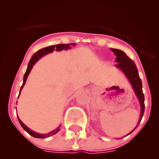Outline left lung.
<instances>
[{
	"instance_id": "left-lung-1",
	"label": "left lung",
	"mask_w": 159,
	"mask_h": 159,
	"mask_svg": "<svg viewBox=\"0 0 159 159\" xmlns=\"http://www.w3.org/2000/svg\"><path fill=\"white\" fill-rule=\"evenodd\" d=\"M111 51L114 53L115 55L116 56V62L117 63V64L116 65V66L117 68L120 69L122 72L124 73V75H125V77L127 78L129 82L130 85L132 87L133 90H134V93L136 95L138 101L140 103L141 115L140 118H139V122H138V125L135 127V129L129 134H130L132 132H134V130L136 129V128L141 122V120H142V116H143V114H144V95H143V93H142V80H141L140 77H139L138 68H137L135 63L126 55V54L124 51L118 50V49L112 48H111ZM129 134H127V135H129Z\"/></svg>"
}]
</instances>
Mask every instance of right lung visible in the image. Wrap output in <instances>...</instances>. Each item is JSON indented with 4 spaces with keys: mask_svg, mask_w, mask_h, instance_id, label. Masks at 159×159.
<instances>
[{
    "mask_svg": "<svg viewBox=\"0 0 159 159\" xmlns=\"http://www.w3.org/2000/svg\"><path fill=\"white\" fill-rule=\"evenodd\" d=\"M70 46H75V43H70V44H58V45H55V46H50V47H45V48L41 49V50H39V51H37V52L35 53L34 55L31 57L30 60L29 62V64H28V66H27L26 71H25V75H24V77H23V84H22V86L21 87V89H20V93H21V91L22 90L23 87H24V85H25V82H26L28 75H29L30 72L32 68H33L34 65L37 63L38 61H39L41 58H43L44 55H47V54H49V53H52L55 49L56 50V51H63V50H68V49H70ZM20 93H19V95H20ZM17 118H18V121L19 123L21 124V127H22V128L24 129H25V131L30 134V135H31L32 137L36 138H48V137L52 136V135H54V134H55L56 133L59 132V128H60V126H59L58 128L54 129L53 131H51V132L48 133V134H39V133L34 132V131H33V130H31L30 129L28 128V127H27V126L25 125L24 124V123H23L20 119H19L18 116H17Z\"/></svg>",
    "mask_w": 159,
    "mask_h": 159,
    "instance_id": "add662e5",
    "label": "right lung"
}]
</instances>
